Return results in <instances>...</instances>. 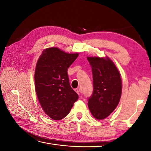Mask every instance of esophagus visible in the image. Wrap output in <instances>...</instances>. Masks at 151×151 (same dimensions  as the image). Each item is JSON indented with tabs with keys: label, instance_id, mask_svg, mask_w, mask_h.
Instances as JSON below:
<instances>
[{
	"label": "esophagus",
	"instance_id": "1",
	"mask_svg": "<svg viewBox=\"0 0 151 151\" xmlns=\"http://www.w3.org/2000/svg\"><path fill=\"white\" fill-rule=\"evenodd\" d=\"M74 91H75L76 92L77 94H81V91H79V89L78 88L75 89H74Z\"/></svg>",
	"mask_w": 151,
	"mask_h": 151
}]
</instances>
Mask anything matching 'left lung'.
Instances as JSON below:
<instances>
[{
	"mask_svg": "<svg viewBox=\"0 0 151 151\" xmlns=\"http://www.w3.org/2000/svg\"><path fill=\"white\" fill-rule=\"evenodd\" d=\"M92 68L93 92L88 98L93 116L103 120L115 110L122 94L120 74L114 63L107 58L87 57Z\"/></svg>",
	"mask_w": 151,
	"mask_h": 151,
	"instance_id": "8db88e82",
	"label": "left lung"
}]
</instances>
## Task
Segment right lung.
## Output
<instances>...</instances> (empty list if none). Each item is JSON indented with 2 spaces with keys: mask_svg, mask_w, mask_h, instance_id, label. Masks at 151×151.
Returning a JSON list of instances; mask_svg holds the SVG:
<instances>
[{
  "mask_svg": "<svg viewBox=\"0 0 151 151\" xmlns=\"http://www.w3.org/2000/svg\"><path fill=\"white\" fill-rule=\"evenodd\" d=\"M78 53H67L58 48L45 49L36 63L35 89L45 113L54 120H60L69 113L78 94L72 89L68 68Z\"/></svg>",
  "mask_w": 151,
  "mask_h": 151,
  "instance_id": "right-lung-1",
  "label": "right lung"
}]
</instances>
